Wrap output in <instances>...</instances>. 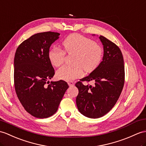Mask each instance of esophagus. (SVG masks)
<instances>
[{
	"label": "esophagus",
	"mask_w": 146,
	"mask_h": 146,
	"mask_svg": "<svg viewBox=\"0 0 146 146\" xmlns=\"http://www.w3.org/2000/svg\"><path fill=\"white\" fill-rule=\"evenodd\" d=\"M67 84H68L69 86H70V87H72V86H74V83L73 82H72V81L68 82H67Z\"/></svg>",
	"instance_id": "1"
}]
</instances>
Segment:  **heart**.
<instances>
[{"label": "heart", "instance_id": "heart-1", "mask_svg": "<svg viewBox=\"0 0 146 146\" xmlns=\"http://www.w3.org/2000/svg\"><path fill=\"white\" fill-rule=\"evenodd\" d=\"M62 49L54 47L49 50L48 58L51 64L59 67L64 61L65 54H75L73 59L74 66H64L56 72L59 79L70 81L78 79L85 72H91L100 65L103 57V49L91 39L79 34L67 36L62 42Z\"/></svg>", "mask_w": 146, "mask_h": 146}]
</instances>
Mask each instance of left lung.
Instances as JSON below:
<instances>
[{"label": "left lung", "mask_w": 146, "mask_h": 146, "mask_svg": "<svg viewBox=\"0 0 146 146\" xmlns=\"http://www.w3.org/2000/svg\"><path fill=\"white\" fill-rule=\"evenodd\" d=\"M104 57L97 69L76 84L79 89L77 108L85 116L98 118L112 109L118 101L124 84V66L122 52L114 42L103 36ZM84 81H94L95 85L84 86Z\"/></svg>", "instance_id": "obj_1"}]
</instances>
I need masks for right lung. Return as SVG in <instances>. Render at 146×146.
Returning <instances> with one entry per match:
<instances>
[{
    "instance_id": "add662e5",
    "label": "right lung",
    "mask_w": 146,
    "mask_h": 146,
    "mask_svg": "<svg viewBox=\"0 0 146 146\" xmlns=\"http://www.w3.org/2000/svg\"><path fill=\"white\" fill-rule=\"evenodd\" d=\"M56 32L32 35L17 48L14 58V85L18 98L30 115L46 118L57 111L66 91V82H49L54 69L48 58L51 45L59 38Z\"/></svg>"
}]
</instances>
